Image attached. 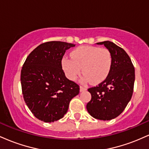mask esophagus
<instances>
[{
    "label": "esophagus",
    "instance_id": "obj_1",
    "mask_svg": "<svg viewBox=\"0 0 149 149\" xmlns=\"http://www.w3.org/2000/svg\"><path fill=\"white\" fill-rule=\"evenodd\" d=\"M85 90H87V88L84 86H80V92H84Z\"/></svg>",
    "mask_w": 149,
    "mask_h": 149
}]
</instances>
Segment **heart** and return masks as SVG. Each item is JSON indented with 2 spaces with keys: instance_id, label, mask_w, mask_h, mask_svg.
I'll return each mask as SVG.
<instances>
[{
  "instance_id": "1",
  "label": "heart",
  "mask_w": 149,
  "mask_h": 149,
  "mask_svg": "<svg viewBox=\"0 0 149 149\" xmlns=\"http://www.w3.org/2000/svg\"><path fill=\"white\" fill-rule=\"evenodd\" d=\"M71 57H63L61 65L66 76L72 80L76 79L83 69L85 80L97 84L107 78L111 69L112 56L108 49L80 46L71 52Z\"/></svg>"
}]
</instances>
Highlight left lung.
Instances as JSON below:
<instances>
[{"label": "left lung", "mask_w": 149, "mask_h": 149, "mask_svg": "<svg viewBox=\"0 0 149 149\" xmlns=\"http://www.w3.org/2000/svg\"><path fill=\"white\" fill-rule=\"evenodd\" d=\"M97 44L104 45L110 51L112 66L103 82L88 89L92 98L86 108L95 118L110 120L123 111L131 100L135 79L134 67L125 51L113 42L107 40Z\"/></svg>", "instance_id": "obj_1"}]
</instances>
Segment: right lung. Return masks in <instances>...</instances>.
<instances>
[{
  "label": "right lung",
  "instance_id": "obj_1",
  "mask_svg": "<svg viewBox=\"0 0 149 149\" xmlns=\"http://www.w3.org/2000/svg\"><path fill=\"white\" fill-rule=\"evenodd\" d=\"M74 44L49 41L29 54L21 71L24 100L36 118L45 123L62 118L80 87L68 79L61 66L66 49Z\"/></svg>",
  "mask_w": 149,
  "mask_h": 149
}]
</instances>
